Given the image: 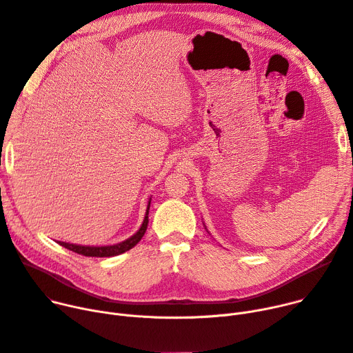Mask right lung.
I'll use <instances>...</instances> for the list:
<instances>
[{
  "instance_id": "right-lung-1",
  "label": "right lung",
  "mask_w": 353,
  "mask_h": 353,
  "mask_svg": "<svg viewBox=\"0 0 353 353\" xmlns=\"http://www.w3.org/2000/svg\"><path fill=\"white\" fill-rule=\"evenodd\" d=\"M149 208H150V201H149V205H148V210H146V216H145L142 227H140L139 231L136 234H133L130 239H128L126 241H122L119 244L105 245V247H85V245H75V244L62 243V241H58V244L70 250V251L77 252V254L85 255V256H114V255L123 254V252L129 251L130 248H133L145 236V232L148 230V223H149Z\"/></svg>"
}]
</instances>
